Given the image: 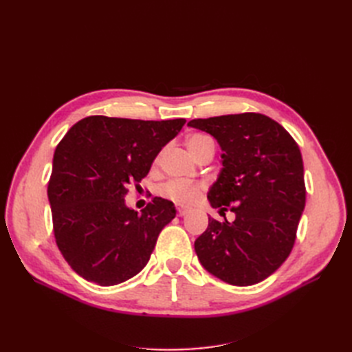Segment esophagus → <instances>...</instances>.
<instances>
[{
	"label": "esophagus",
	"mask_w": 352,
	"mask_h": 352,
	"mask_svg": "<svg viewBox=\"0 0 352 352\" xmlns=\"http://www.w3.org/2000/svg\"><path fill=\"white\" fill-rule=\"evenodd\" d=\"M176 212H177V216H185V214H188L189 210H188V208H184V207H177V208H176Z\"/></svg>",
	"instance_id": "34e87169"
}]
</instances>
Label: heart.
Wrapping results in <instances>:
<instances>
[{"mask_svg": "<svg viewBox=\"0 0 352 352\" xmlns=\"http://www.w3.org/2000/svg\"><path fill=\"white\" fill-rule=\"evenodd\" d=\"M208 146H214L212 140L204 133H194L188 138V148L195 157L201 154ZM202 190L201 184H188L182 180H170L160 188V195L166 199H170L179 206H189L199 197Z\"/></svg>", "mask_w": 352, "mask_h": 352, "instance_id": "1", "label": "heart"}]
</instances>
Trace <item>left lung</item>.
Returning a JSON list of instances; mask_svg holds the SVG:
<instances>
[{
	"label": "left lung",
	"instance_id": "8db88e82",
	"mask_svg": "<svg viewBox=\"0 0 352 352\" xmlns=\"http://www.w3.org/2000/svg\"><path fill=\"white\" fill-rule=\"evenodd\" d=\"M188 126L212 135L223 168L208 190L211 207L236 219L208 217L195 241L199 263L235 286L255 285L278 270L294 248L305 206L301 151L283 126L260 113L194 119Z\"/></svg>",
	"mask_w": 352,
	"mask_h": 352
}]
</instances>
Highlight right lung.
<instances>
[{"label": "right lung", "instance_id": "add662e5", "mask_svg": "<svg viewBox=\"0 0 352 352\" xmlns=\"http://www.w3.org/2000/svg\"><path fill=\"white\" fill-rule=\"evenodd\" d=\"M185 122L89 116L60 141L48 182L52 229L63 257L80 278L111 286L145 267L176 210L172 201L154 197L138 214L126 207L124 195Z\"/></svg>", "mask_w": 352, "mask_h": 352}]
</instances>
